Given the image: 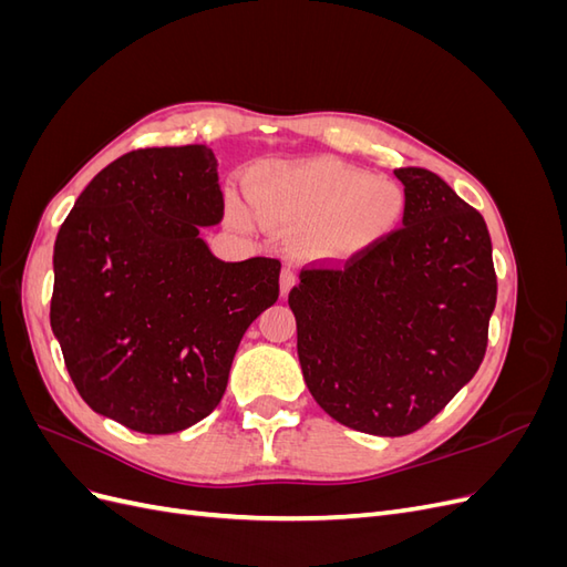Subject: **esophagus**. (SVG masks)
<instances>
[{"label": "esophagus", "instance_id": "1", "mask_svg": "<svg viewBox=\"0 0 567 567\" xmlns=\"http://www.w3.org/2000/svg\"><path fill=\"white\" fill-rule=\"evenodd\" d=\"M296 269L293 267H284L281 269V279H279V284H281V296H288V290L296 286Z\"/></svg>", "mask_w": 567, "mask_h": 567}]
</instances>
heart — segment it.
I'll return each mask as SVG.
<instances>
[{
  "label": "heart",
  "mask_w": 567,
  "mask_h": 567,
  "mask_svg": "<svg viewBox=\"0 0 567 567\" xmlns=\"http://www.w3.org/2000/svg\"><path fill=\"white\" fill-rule=\"evenodd\" d=\"M250 200L265 225L302 229L300 250L326 262L379 248L406 213L400 182L329 156L260 165L250 177ZM229 213L241 225L252 221L241 198L229 200Z\"/></svg>",
  "instance_id": "obj_1"
}]
</instances>
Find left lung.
<instances>
[{"instance_id":"1","label":"left lung","mask_w":567,"mask_h":567,"mask_svg":"<svg viewBox=\"0 0 567 567\" xmlns=\"http://www.w3.org/2000/svg\"><path fill=\"white\" fill-rule=\"evenodd\" d=\"M404 221L342 267H310L288 293L302 379L317 404L359 433L423 427L466 385L496 305L483 215L431 169L400 167Z\"/></svg>"}]
</instances>
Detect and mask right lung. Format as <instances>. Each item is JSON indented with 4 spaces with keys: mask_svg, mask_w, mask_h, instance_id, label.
<instances>
[{
    "mask_svg": "<svg viewBox=\"0 0 567 567\" xmlns=\"http://www.w3.org/2000/svg\"><path fill=\"white\" fill-rule=\"evenodd\" d=\"M225 217L203 144L125 153L87 184L54 244V331L96 414L179 433L219 404L238 342L279 298L281 262H225L200 227Z\"/></svg>",
    "mask_w": 567,
    "mask_h": 567,
    "instance_id": "obj_1",
    "label": "right lung"
}]
</instances>
